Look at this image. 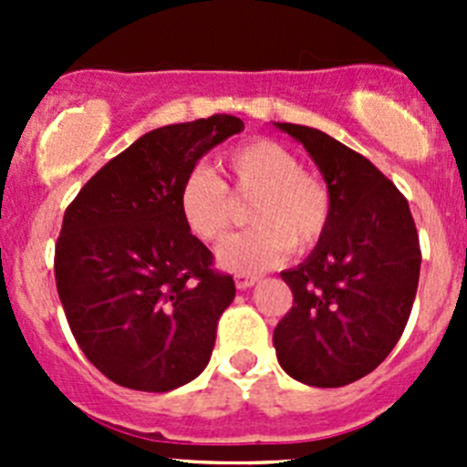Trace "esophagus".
I'll list each match as a JSON object with an SVG mask.
<instances>
[{
	"label": "esophagus",
	"mask_w": 467,
	"mask_h": 467,
	"mask_svg": "<svg viewBox=\"0 0 467 467\" xmlns=\"http://www.w3.org/2000/svg\"><path fill=\"white\" fill-rule=\"evenodd\" d=\"M257 280H260V277L251 275V273H239V275H234V285H237V289H248V286L255 285Z\"/></svg>",
	"instance_id": "obj_1"
}]
</instances>
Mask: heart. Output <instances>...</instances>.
Here are the masks:
<instances>
[{
  "label": "heart",
  "instance_id": "b5f03b06",
  "mask_svg": "<svg viewBox=\"0 0 467 467\" xmlns=\"http://www.w3.org/2000/svg\"><path fill=\"white\" fill-rule=\"evenodd\" d=\"M233 196L251 199L246 221L253 228L225 239L216 260L234 273H260L289 251L317 246L332 219V192L321 176L305 171L294 150L253 140L230 150L221 162ZM182 223L205 244L219 242L233 223L228 187L207 169H192L178 190Z\"/></svg>",
  "mask_w": 467,
  "mask_h": 467
}]
</instances>
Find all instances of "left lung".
<instances>
[{
    "instance_id": "8db88e82",
    "label": "left lung",
    "mask_w": 467,
    "mask_h": 467,
    "mask_svg": "<svg viewBox=\"0 0 467 467\" xmlns=\"http://www.w3.org/2000/svg\"><path fill=\"white\" fill-rule=\"evenodd\" d=\"M305 146L332 192V219L303 264L282 271L294 307L273 346L286 375L337 389L373 373L411 314L420 244L407 199L370 160L323 130L275 124Z\"/></svg>"
}]
</instances>
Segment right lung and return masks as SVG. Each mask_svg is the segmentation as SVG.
Here are the masks:
<instances>
[{
    "mask_svg": "<svg viewBox=\"0 0 467 467\" xmlns=\"http://www.w3.org/2000/svg\"><path fill=\"white\" fill-rule=\"evenodd\" d=\"M212 115L155 129L103 164L63 216L54 273L78 348L115 384L164 393L203 373L234 280L178 210L201 158L242 133Z\"/></svg>",
    "mask_w": 467,
    "mask_h": 467,
    "instance_id": "1",
    "label": "right lung"
}]
</instances>
